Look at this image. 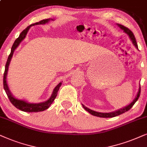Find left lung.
Listing matches in <instances>:
<instances>
[{
  "instance_id": "obj_1",
  "label": "left lung",
  "mask_w": 147,
  "mask_h": 147,
  "mask_svg": "<svg viewBox=\"0 0 147 147\" xmlns=\"http://www.w3.org/2000/svg\"><path fill=\"white\" fill-rule=\"evenodd\" d=\"M117 25H118V26L120 27L121 29H122V30L124 31V32H125L126 34L128 35L129 38H130V40L132 41L133 45H134V46L136 47L137 50H138V45H137V43H136V39H135V37H134V34H133V33L132 32V31H131L128 28H127V27L124 26V25H120V24H117ZM140 85L139 87V89H138V93H137V94H136V96L135 97L134 100H133L132 102L130 103V104H129L128 105H127V106H126V107H122V108L118 109V110L112 111V112H109V113L97 112V111H93L91 109L88 108V107L85 106V105H84L83 104H82V105H83V108L85 109L86 111H87L88 112L91 113V114L93 115V116L100 117V118H113V117H116L117 116H119V115L122 114V113H124V112H126V111H128L130 108H132V107L133 106V105H134V103H136V101H137L138 99V97H139V96H140Z\"/></svg>"
}]
</instances>
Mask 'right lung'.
Returning a JSON list of instances; mask_svg holds the SVG:
<instances>
[{
  "label": "right lung",
  "mask_w": 147,
  "mask_h": 147,
  "mask_svg": "<svg viewBox=\"0 0 147 147\" xmlns=\"http://www.w3.org/2000/svg\"><path fill=\"white\" fill-rule=\"evenodd\" d=\"M54 21V19H44V20L40 21V22L34 23V24L29 25V26L27 27L26 29H25L21 33L20 35H19V38L16 39V40L15 41L14 44H13L12 48H11V54H9V57H8L7 63H6V65H5V72H4V77H3L4 89H5L6 93H7V96L9 97V100L11 102V103H12L15 107H17V109H20V110L23 111H25V112H38V111H42L48 109V107L50 106V105L53 103L54 99H55L56 96H57L58 91L60 89V87L62 85V82H60V83L58 84V85H56V87L54 88L53 90V92H52V95H51L50 98H49L48 100H46V101H44V102L38 103H29L27 101L22 100V99H19L13 96V94L11 93L7 82V76L8 70H9V64L10 62H11V58L13 57V53H14L15 49L19 46L20 43L22 42V41L25 39V37H26V35L27 34V32H28V31L29 30V29H30V27L32 26V25H44L46 24V23H49V21Z\"/></svg>",
  "instance_id": "add662e5"
}]
</instances>
